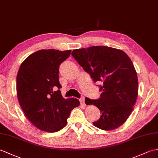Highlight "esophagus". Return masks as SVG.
<instances>
[{"instance_id":"34e87169","label":"esophagus","mask_w":158,"mask_h":158,"mask_svg":"<svg viewBox=\"0 0 158 158\" xmlns=\"http://www.w3.org/2000/svg\"><path fill=\"white\" fill-rule=\"evenodd\" d=\"M79 101H80V103L81 104H83V105H85V98H84L83 96H82L81 98L79 99Z\"/></svg>"}]
</instances>
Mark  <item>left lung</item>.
<instances>
[{"label":"left lung","mask_w":158,"mask_h":158,"mask_svg":"<svg viewBox=\"0 0 158 158\" xmlns=\"http://www.w3.org/2000/svg\"><path fill=\"white\" fill-rule=\"evenodd\" d=\"M72 56L94 82L102 81L98 100L86 98L87 105L99 108L101 116L93 124L105 131L119 127L129 118L138 96V78L134 65L123 50L96 46L76 49Z\"/></svg>","instance_id":"1"}]
</instances>
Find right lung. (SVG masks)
<instances>
[{"label":"right lung","instance_id":"obj_1","mask_svg":"<svg viewBox=\"0 0 158 158\" xmlns=\"http://www.w3.org/2000/svg\"><path fill=\"white\" fill-rule=\"evenodd\" d=\"M71 50H40L21 64L17 75L19 104L30 122L38 129L53 133L67 123L72 110L79 106L77 99H64L58 79L59 66Z\"/></svg>","mask_w":158,"mask_h":158}]
</instances>
